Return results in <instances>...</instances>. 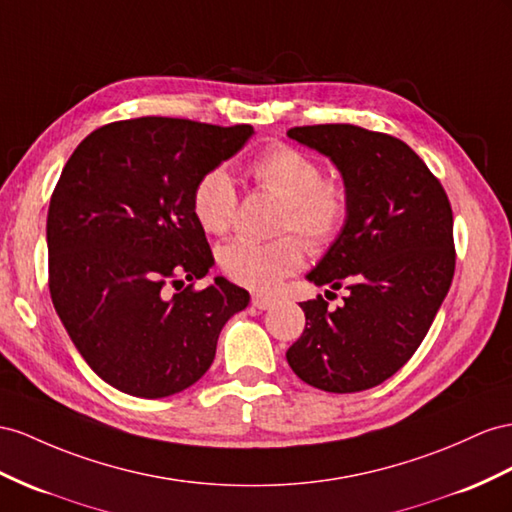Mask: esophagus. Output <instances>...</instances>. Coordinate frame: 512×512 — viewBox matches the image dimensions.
Wrapping results in <instances>:
<instances>
[{
    "mask_svg": "<svg viewBox=\"0 0 512 512\" xmlns=\"http://www.w3.org/2000/svg\"><path fill=\"white\" fill-rule=\"evenodd\" d=\"M274 303H277V300H274L272 296H266V294H253V305L257 307V309H270V307H274Z\"/></svg>",
    "mask_w": 512,
    "mask_h": 512,
    "instance_id": "34e87169",
    "label": "esophagus"
}]
</instances>
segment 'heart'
Instances as JSON below:
<instances>
[{
	"instance_id": "b5f03b06",
	"label": "heart",
	"mask_w": 512,
	"mask_h": 512,
	"mask_svg": "<svg viewBox=\"0 0 512 512\" xmlns=\"http://www.w3.org/2000/svg\"><path fill=\"white\" fill-rule=\"evenodd\" d=\"M257 188L283 203L279 233H296L311 251L329 246L348 218L350 196L344 181L322 177V166L305 151L279 144L248 168ZM238 188L225 168H214L196 181L192 212L203 231L225 235L238 212ZM305 251L294 235L272 242L233 240L220 248L222 272L251 290H274L303 266Z\"/></svg>"
}]
</instances>
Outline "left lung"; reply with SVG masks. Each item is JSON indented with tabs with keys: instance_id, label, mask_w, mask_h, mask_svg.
Wrapping results in <instances>:
<instances>
[{
	"instance_id": "8db88e82",
	"label": "left lung",
	"mask_w": 512,
	"mask_h": 512,
	"mask_svg": "<svg viewBox=\"0 0 512 512\" xmlns=\"http://www.w3.org/2000/svg\"><path fill=\"white\" fill-rule=\"evenodd\" d=\"M287 136L329 157L350 196L342 231L307 274L350 294L337 309L322 296L300 303L307 322L287 363L322 391L376 387L413 357L452 285L448 194L409 144L381 131L307 125Z\"/></svg>"
}]
</instances>
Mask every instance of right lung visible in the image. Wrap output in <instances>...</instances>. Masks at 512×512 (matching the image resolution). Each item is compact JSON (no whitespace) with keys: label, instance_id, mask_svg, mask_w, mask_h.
I'll return each mask as SVG.
<instances>
[{"label":"right lung","instance_id":"add662e5","mask_svg":"<svg viewBox=\"0 0 512 512\" xmlns=\"http://www.w3.org/2000/svg\"><path fill=\"white\" fill-rule=\"evenodd\" d=\"M253 134L142 116L95 129L62 168L47 214L49 292L108 385L136 398L188 389L212 365L222 326L251 300L225 277L194 290L214 255L192 192Z\"/></svg>","mask_w":512,"mask_h":512}]
</instances>
